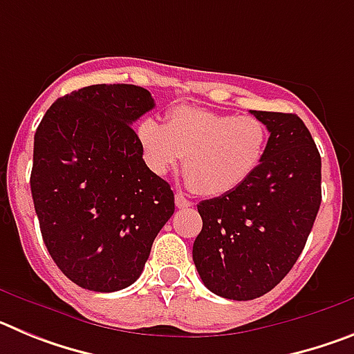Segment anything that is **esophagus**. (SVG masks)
Here are the masks:
<instances>
[{"instance_id": "esophagus-1", "label": "esophagus", "mask_w": 354, "mask_h": 354, "mask_svg": "<svg viewBox=\"0 0 354 354\" xmlns=\"http://www.w3.org/2000/svg\"><path fill=\"white\" fill-rule=\"evenodd\" d=\"M175 205H177L179 209L192 207V202H189L186 196H183V195H179V193H177V195H175Z\"/></svg>"}]
</instances>
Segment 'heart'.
<instances>
[{
    "instance_id": "heart-1",
    "label": "heart",
    "mask_w": 354,
    "mask_h": 354,
    "mask_svg": "<svg viewBox=\"0 0 354 354\" xmlns=\"http://www.w3.org/2000/svg\"><path fill=\"white\" fill-rule=\"evenodd\" d=\"M136 140L152 174H168L184 158L187 186L205 196H221L259 170L270 131L255 115L177 106L167 113L165 126L154 118H142Z\"/></svg>"
}]
</instances>
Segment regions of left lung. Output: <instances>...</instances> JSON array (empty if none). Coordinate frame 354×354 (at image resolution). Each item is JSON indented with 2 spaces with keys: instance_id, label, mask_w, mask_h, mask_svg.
Returning <instances> with one entry per match:
<instances>
[{
  "instance_id": "obj_1",
  "label": "left lung",
  "mask_w": 354,
  "mask_h": 354,
  "mask_svg": "<svg viewBox=\"0 0 354 354\" xmlns=\"http://www.w3.org/2000/svg\"><path fill=\"white\" fill-rule=\"evenodd\" d=\"M270 131L259 170L234 192L200 202L193 262L211 292L261 298L292 270L321 205V156L301 118L252 111Z\"/></svg>"
}]
</instances>
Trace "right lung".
<instances>
[{
	"instance_id": "1",
	"label": "right lung",
	"mask_w": 354,
	"mask_h": 354,
	"mask_svg": "<svg viewBox=\"0 0 354 354\" xmlns=\"http://www.w3.org/2000/svg\"><path fill=\"white\" fill-rule=\"evenodd\" d=\"M154 106L142 86L92 84L60 97L37 127L30 186L40 232L83 289L136 282L175 211L170 184L147 168L131 127Z\"/></svg>"
}]
</instances>
